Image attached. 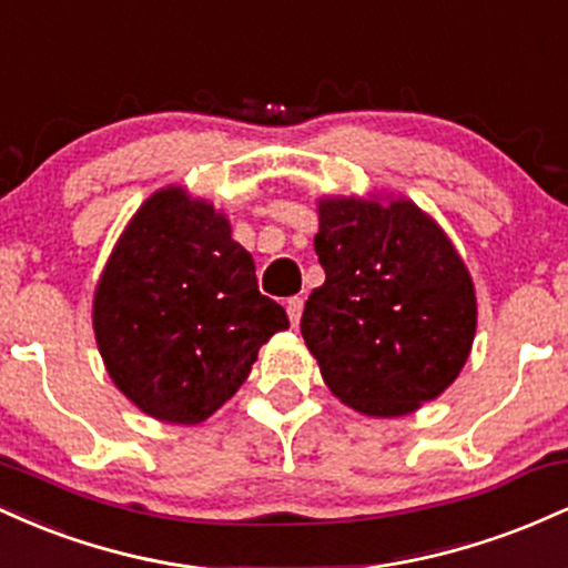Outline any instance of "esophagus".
<instances>
[{
  "label": "esophagus",
  "mask_w": 568,
  "mask_h": 568,
  "mask_svg": "<svg viewBox=\"0 0 568 568\" xmlns=\"http://www.w3.org/2000/svg\"><path fill=\"white\" fill-rule=\"evenodd\" d=\"M285 310H288V317H291V325H298L302 321V310H304V302L298 296L288 298V304H285Z\"/></svg>",
  "instance_id": "34e87169"
}]
</instances>
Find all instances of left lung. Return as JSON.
<instances>
[{
  "instance_id": "8db88e82",
  "label": "left lung",
  "mask_w": 568,
  "mask_h": 568,
  "mask_svg": "<svg viewBox=\"0 0 568 568\" xmlns=\"http://www.w3.org/2000/svg\"><path fill=\"white\" fill-rule=\"evenodd\" d=\"M302 336L338 400L403 416L459 376L475 338V291L454 245L414 202H321Z\"/></svg>"
}]
</instances>
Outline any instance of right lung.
I'll return each instance as SVG.
<instances>
[{
  "label": "right lung",
  "mask_w": 568,
  "mask_h": 568,
  "mask_svg": "<svg viewBox=\"0 0 568 568\" xmlns=\"http://www.w3.org/2000/svg\"><path fill=\"white\" fill-rule=\"evenodd\" d=\"M109 376L143 414L197 425L243 387L258 347L288 328L230 221L184 189L141 205L93 302Z\"/></svg>",
  "instance_id": "obj_1"
}]
</instances>
